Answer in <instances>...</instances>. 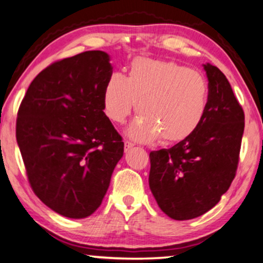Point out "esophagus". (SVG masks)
Masks as SVG:
<instances>
[{"label":"esophagus","instance_id":"obj_1","mask_svg":"<svg viewBox=\"0 0 263 263\" xmlns=\"http://www.w3.org/2000/svg\"><path fill=\"white\" fill-rule=\"evenodd\" d=\"M132 147H134V143H132L130 141H124V151L128 152Z\"/></svg>","mask_w":263,"mask_h":263}]
</instances>
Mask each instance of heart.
<instances>
[{
	"instance_id": "b5f03b06",
	"label": "heart",
	"mask_w": 263,
	"mask_h": 263,
	"mask_svg": "<svg viewBox=\"0 0 263 263\" xmlns=\"http://www.w3.org/2000/svg\"><path fill=\"white\" fill-rule=\"evenodd\" d=\"M135 102L141 115L128 128L129 138L149 142L187 139L203 122L209 84L201 73L173 62L136 58L128 76L115 72L103 90V110L110 121L123 123Z\"/></svg>"
}]
</instances>
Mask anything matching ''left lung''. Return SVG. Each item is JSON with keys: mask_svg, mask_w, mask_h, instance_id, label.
<instances>
[{"mask_svg": "<svg viewBox=\"0 0 263 263\" xmlns=\"http://www.w3.org/2000/svg\"><path fill=\"white\" fill-rule=\"evenodd\" d=\"M206 115L197 130L168 149L149 153V187L159 208L177 220L208 212L236 176L245 112L222 71L205 64Z\"/></svg>", "mask_w": 263, "mask_h": 263, "instance_id": "8db88e82", "label": "left lung"}]
</instances>
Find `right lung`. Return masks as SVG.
I'll return each mask as SVG.
<instances>
[{
  "label": "right lung",
  "mask_w": 263,
  "mask_h": 263,
  "mask_svg": "<svg viewBox=\"0 0 263 263\" xmlns=\"http://www.w3.org/2000/svg\"><path fill=\"white\" fill-rule=\"evenodd\" d=\"M109 62L108 53L86 51L51 64L18 108L16 141L29 184L45 205L68 218L100 208L123 157L122 138L103 111Z\"/></svg>",
  "instance_id": "obj_1"
}]
</instances>
